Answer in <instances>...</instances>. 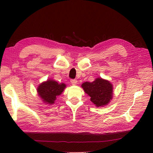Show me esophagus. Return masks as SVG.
I'll use <instances>...</instances> for the list:
<instances>
[{
  "label": "esophagus",
  "instance_id": "1",
  "mask_svg": "<svg viewBox=\"0 0 153 153\" xmlns=\"http://www.w3.org/2000/svg\"><path fill=\"white\" fill-rule=\"evenodd\" d=\"M77 79H71V83L72 85H76V84H77Z\"/></svg>",
  "mask_w": 153,
  "mask_h": 153
}]
</instances>
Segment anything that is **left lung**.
Listing matches in <instances>:
<instances>
[{
  "label": "left lung",
  "instance_id": "1",
  "mask_svg": "<svg viewBox=\"0 0 153 153\" xmlns=\"http://www.w3.org/2000/svg\"><path fill=\"white\" fill-rule=\"evenodd\" d=\"M82 87L97 107L107 105L113 97L112 84L102 78H97L93 82L83 83Z\"/></svg>",
  "mask_w": 153,
  "mask_h": 153
}]
</instances>
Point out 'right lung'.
<instances>
[{"label": "right lung", "instance_id": "1", "mask_svg": "<svg viewBox=\"0 0 153 153\" xmlns=\"http://www.w3.org/2000/svg\"><path fill=\"white\" fill-rule=\"evenodd\" d=\"M65 84H59L54 80H47L41 84L38 88V92L40 97L47 104H53L57 96L63 91Z\"/></svg>", "mask_w": 153, "mask_h": 153}]
</instances>
